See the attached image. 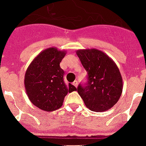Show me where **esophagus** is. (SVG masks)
Segmentation results:
<instances>
[{"instance_id": "obj_1", "label": "esophagus", "mask_w": 146, "mask_h": 146, "mask_svg": "<svg viewBox=\"0 0 146 146\" xmlns=\"http://www.w3.org/2000/svg\"><path fill=\"white\" fill-rule=\"evenodd\" d=\"M73 85L74 86V87H77V85H78V83H77V81L76 80H75V81L73 82Z\"/></svg>"}]
</instances>
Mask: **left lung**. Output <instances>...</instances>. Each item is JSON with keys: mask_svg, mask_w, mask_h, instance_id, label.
I'll use <instances>...</instances> for the list:
<instances>
[{"mask_svg": "<svg viewBox=\"0 0 146 146\" xmlns=\"http://www.w3.org/2000/svg\"><path fill=\"white\" fill-rule=\"evenodd\" d=\"M76 53L88 73L86 86L80 84L77 87L86 107L97 112L111 108L119 100L123 89L122 77L117 65L97 48L78 49Z\"/></svg>", "mask_w": 146, "mask_h": 146, "instance_id": "1", "label": "left lung"}]
</instances>
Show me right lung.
<instances>
[{"label":"right lung","instance_id":"right-lung-1","mask_svg":"<svg viewBox=\"0 0 146 146\" xmlns=\"http://www.w3.org/2000/svg\"><path fill=\"white\" fill-rule=\"evenodd\" d=\"M66 52L50 47L35 57L25 75V88L28 98L35 106L46 111L60 108L68 93L76 90L71 84L63 81L64 71L59 63Z\"/></svg>","mask_w":146,"mask_h":146}]
</instances>
